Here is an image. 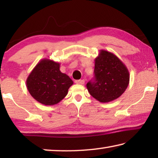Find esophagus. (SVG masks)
<instances>
[{"mask_svg":"<svg viewBox=\"0 0 158 158\" xmlns=\"http://www.w3.org/2000/svg\"><path fill=\"white\" fill-rule=\"evenodd\" d=\"M75 83L76 84H79V85H83L85 83V81L84 80H77L75 81Z\"/></svg>","mask_w":158,"mask_h":158,"instance_id":"1","label":"esophagus"}]
</instances>
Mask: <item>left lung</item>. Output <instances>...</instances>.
Returning a JSON list of instances; mask_svg holds the SVG:
<instances>
[{
	"label": "left lung",
	"mask_w": 158,
	"mask_h": 158,
	"mask_svg": "<svg viewBox=\"0 0 158 158\" xmlns=\"http://www.w3.org/2000/svg\"><path fill=\"white\" fill-rule=\"evenodd\" d=\"M95 79L87 83L89 94L101 103L118 98L129 83V73L126 65L114 54L101 49L95 59Z\"/></svg>",
	"instance_id": "8db88e82"
}]
</instances>
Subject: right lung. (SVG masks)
Masks as SVG:
<instances>
[{"label":"right lung","mask_w":158,"mask_h":158,"mask_svg":"<svg viewBox=\"0 0 158 158\" xmlns=\"http://www.w3.org/2000/svg\"><path fill=\"white\" fill-rule=\"evenodd\" d=\"M60 64L42 59L36 64L27 79L31 96L42 104L52 106L61 101L68 93L73 81L60 70Z\"/></svg>","instance_id":"add662e5"}]
</instances>
